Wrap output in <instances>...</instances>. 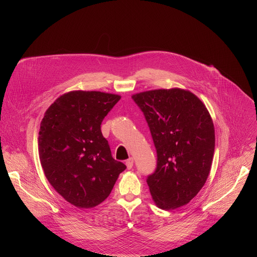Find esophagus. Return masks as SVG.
<instances>
[{"mask_svg":"<svg viewBox=\"0 0 257 257\" xmlns=\"http://www.w3.org/2000/svg\"><path fill=\"white\" fill-rule=\"evenodd\" d=\"M125 165L127 167V169H132L133 166H134V158H128L126 161H125Z\"/></svg>","mask_w":257,"mask_h":257,"instance_id":"obj_1","label":"esophagus"}]
</instances>
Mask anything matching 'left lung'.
I'll use <instances>...</instances> for the list:
<instances>
[{
	"instance_id": "1",
	"label": "left lung",
	"mask_w": 257,
	"mask_h": 257,
	"mask_svg": "<svg viewBox=\"0 0 257 257\" xmlns=\"http://www.w3.org/2000/svg\"><path fill=\"white\" fill-rule=\"evenodd\" d=\"M144 111L157 152L147 177L152 200L162 210L187 205L203 188L215 151V127L209 110L192 92L157 89L132 96Z\"/></svg>"
}]
</instances>
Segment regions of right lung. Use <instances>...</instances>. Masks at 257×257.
I'll list each match as a JSON object with an SVG mask.
<instances>
[{
    "mask_svg": "<svg viewBox=\"0 0 257 257\" xmlns=\"http://www.w3.org/2000/svg\"><path fill=\"white\" fill-rule=\"evenodd\" d=\"M120 96L71 91L44 112L38 133L39 159L48 182L80 209L100 205L126 166L111 157L101 123Z\"/></svg>",
    "mask_w": 257,
    "mask_h": 257,
    "instance_id": "right-lung-1",
    "label": "right lung"
}]
</instances>
